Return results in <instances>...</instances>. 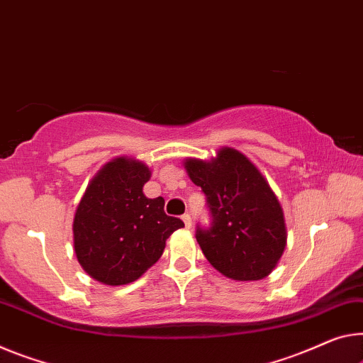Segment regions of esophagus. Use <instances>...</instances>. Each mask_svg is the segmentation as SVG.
Here are the masks:
<instances>
[{
  "instance_id": "34e87169",
  "label": "esophagus",
  "mask_w": 363,
  "mask_h": 363,
  "mask_svg": "<svg viewBox=\"0 0 363 363\" xmlns=\"http://www.w3.org/2000/svg\"><path fill=\"white\" fill-rule=\"evenodd\" d=\"M182 219H183V222H185V227H186V228L191 227V216H189V214H183Z\"/></svg>"
}]
</instances>
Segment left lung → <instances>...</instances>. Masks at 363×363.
Masks as SVG:
<instances>
[{
  "label": "left lung",
  "instance_id": "obj_1",
  "mask_svg": "<svg viewBox=\"0 0 363 363\" xmlns=\"http://www.w3.org/2000/svg\"><path fill=\"white\" fill-rule=\"evenodd\" d=\"M201 186L213 216L196 230L206 259L233 281H259L277 266L287 245L282 206L263 174L247 155L220 147L211 160L183 162Z\"/></svg>",
  "mask_w": 363,
  "mask_h": 363
}]
</instances>
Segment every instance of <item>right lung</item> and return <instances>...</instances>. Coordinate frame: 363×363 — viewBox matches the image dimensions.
<instances>
[{
  "instance_id": "right-lung-1",
  "label": "right lung",
  "mask_w": 363,
  "mask_h": 363,
  "mask_svg": "<svg viewBox=\"0 0 363 363\" xmlns=\"http://www.w3.org/2000/svg\"><path fill=\"white\" fill-rule=\"evenodd\" d=\"M150 178L141 160L111 159L86 188L72 220L74 253L89 276L107 286L141 277L164 253L165 242L185 224L167 216L162 196L150 199Z\"/></svg>"
}]
</instances>
